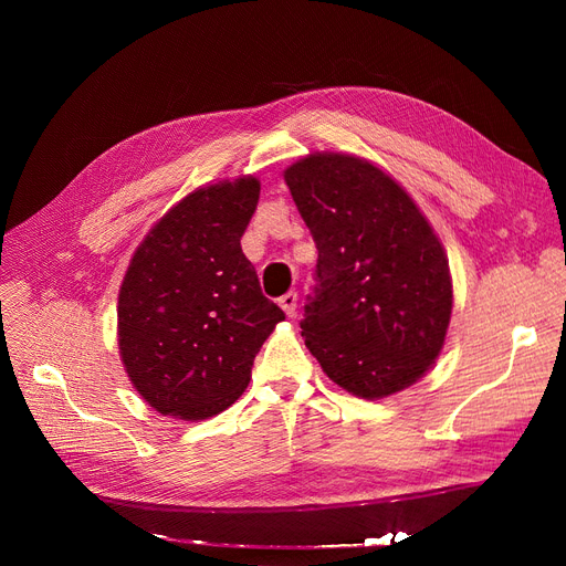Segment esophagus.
Here are the masks:
<instances>
[{"label":"esophagus","instance_id":"obj_1","mask_svg":"<svg viewBox=\"0 0 566 566\" xmlns=\"http://www.w3.org/2000/svg\"><path fill=\"white\" fill-rule=\"evenodd\" d=\"M279 304H281V310L293 318L295 314H297V293H285L281 300H279Z\"/></svg>","mask_w":566,"mask_h":566}]
</instances>
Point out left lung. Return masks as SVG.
Instances as JSON below:
<instances>
[{
    "label": "left lung",
    "instance_id": "8db88e82",
    "mask_svg": "<svg viewBox=\"0 0 566 566\" xmlns=\"http://www.w3.org/2000/svg\"><path fill=\"white\" fill-rule=\"evenodd\" d=\"M283 177L318 250L304 345L354 397L418 382L453 310L449 256L430 221L380 167L347 153H312Z\"/></svg>",
    "mask_w": 566,
    "mask_h": 566
}]
</instances>
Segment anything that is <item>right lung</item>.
<instances>
[{"label":"right lung","mask_w":566,"mask_h":566,"mask_svg":"<svg viewBox=\"0 0 566 566\" xmlns=\"http://www.w3.org/2000/svg\"><path fill=\"white\" fill-rule=\"evenodd\" d=\"M260 181L188 193L148 231L117 297V347L129 382L163 416L205 420L250 382L256 352L285 318L262 295L241 238Z\"/></svg>","instance_id":"right-lung-1"}]
</instances>
